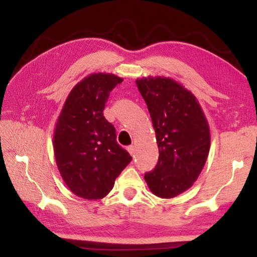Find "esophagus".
<instances>
[{
    "instance_id": "1",
    "label": "esophagus",
    "mask_w": 257,
    "mask_h": 257,
    "mask_svg": "<svg viewBox=\"0 0 257 257\" xmlns=\"http://www.w3.org/2000/svg\"><path fill=\"white\" fill-rule=\"evenodd\" d=\"M127 151L132 155V157L135 158V147L134 146H130L127 147Z\"/></svg>"
}]
</instances>
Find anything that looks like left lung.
<instances>
[{"label":"left lung","mask_w":257,"mask_h":257,"mask_svg":"<svg viewBox=\"0 0 257 257\" xmlns=\"http://www.w3.org/2000/svg\"><path fill=\"white\" fill-rule=\"evenodd\" d=\"M149 110L159 147V162L145 175L155 196L174 198L189 190L203 170L210 150V127L196 96L164 76L136 79Z\"/></svg>","instance_id":"1"}]
</instances>
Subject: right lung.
<instances>
[{
  "label": "right lung",
  "instance_id": "right-lung-1",
  "mask_svg": "<svg viewBox=\"0 0 257 257\" xmlns=\"http://www.w3.org/2000/svg\"><path fill=\"white\" fill-rule=\"evenodd\" d=\"M122 81L110 73L88 75L69 92L58 116L54 158L66 186L78 197L104 198L132 161L103 113L109 93Z\"/></svg>",
  "mask_w": 257,
  "mask_h": 257
}]
</instances>
